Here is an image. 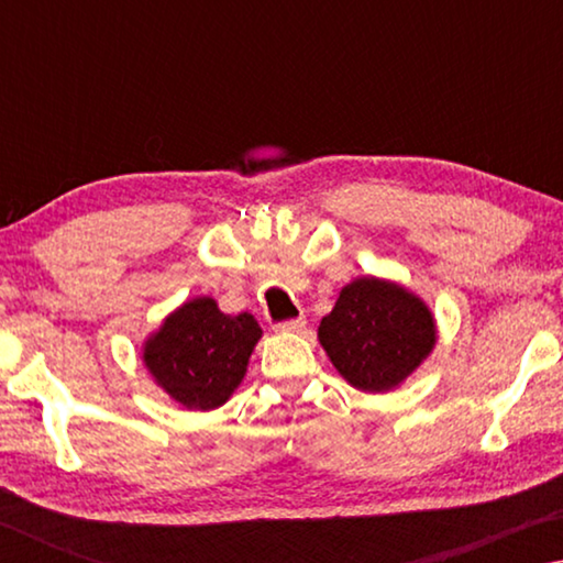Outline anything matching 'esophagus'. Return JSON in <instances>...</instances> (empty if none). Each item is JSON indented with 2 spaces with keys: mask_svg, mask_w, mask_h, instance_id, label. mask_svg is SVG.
<instances>
[{
  "mask_svg": "<svg viewBox=\"0 0 563 563\" xmlns=\"http://www.w3.org/2000/svg\"><path fill=\"white\" fill-rule=\"evenodd\" d=\"M302 328H305V318L283 320V322H275V325H273L275 332H300Z\"/></svg>",
  "mask_w": 563,
  "mask_h": 563,
  "instance_id": "esophagus-1",
  "label": "esophagus"
}]
</instances>
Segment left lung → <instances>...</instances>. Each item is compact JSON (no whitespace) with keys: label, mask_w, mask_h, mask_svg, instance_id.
<instances>
[{"label":"left lung","mask_w":563,"mask_h":563,"mask_svg":"<svg viewBox=\"0 0 563 563\" xmlns=\"http://www.w3.org/2000/svg\"><path fill=\"white\" fill-rule=\"evenodd\" d=\"M318 340L347 385L385 395L432 355L437 322L430 305L405 285L362 275L340 290Z\"/></svg>","instance_id":"left-lung-1"}]
</instances>
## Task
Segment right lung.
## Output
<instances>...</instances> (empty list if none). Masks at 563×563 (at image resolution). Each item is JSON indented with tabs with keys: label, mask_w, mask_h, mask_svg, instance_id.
Returning <instances> with one entry per match:
<instances>
[{
	"label": "right lung",
	"mask_w": 563,
	"mask_h": 563,
	"mask_svg": "<svg viewBox=\"0 0 563 563\" xmlns=\"http://www.w3.org/2000/svg\"><path fill=\"white\" fill-rule=\"evenodd\" d=\"M263 330L251 312L225 316L208 295L168 312L141 350L154 383L180 407L208 412L243 383Z\"/></svg>",
	"instance_id": "add662e5"
}]
</instances>
